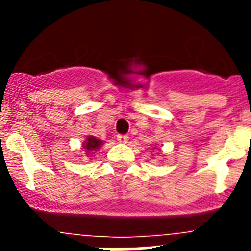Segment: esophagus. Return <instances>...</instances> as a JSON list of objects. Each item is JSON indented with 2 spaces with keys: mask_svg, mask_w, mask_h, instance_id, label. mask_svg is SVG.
Masks as SVG:
<instances>
[{
  "mask_svg": "<svg viewBox=\"0 0 251 251\" xmlns=\"http://www.w3.org/2000/svg\"><path fill=\"white\" fill-rule=\"evenodd\" d=\"M117 139H118L121 143H126V142L128 141V136L127 134H118V136H117Z\"/></svg>",
  "mask_w": 251,
  "mask_h": 251,
  "instance_id": "esophagus-1",
  "label": "esophagus"
}]
</instances>
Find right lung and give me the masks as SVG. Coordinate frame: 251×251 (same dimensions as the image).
Returning a JSON list of instances; mask_svg holds the SVG:
<instances>
[{
    "label": "right lung",
    "instance_id": "right-lung-1",
    "mask_svg": "<svg viewBox=\"0 0 251 251\" xmlns=\"http://www.w3.org/2000/svg\"><path fill=\"white\" fill-rule=\"evenodd\" d=\"M103 142L100 139L95 138V137H88L86 141L84 142V148H85L86 153H92L93 151H97L101 146Z\"/></svg>",
    "mask_w": 251,
    "mask_h": 251
}]
</instances>
